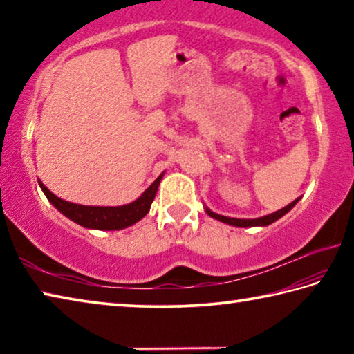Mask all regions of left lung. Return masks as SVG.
<instances>
[{
    "instance_id": "1",
    "label": "left lung",
    "mask_w": 354,
    "mask_h": 354,
    "mask_svg": "<svg viewBox=\"0 0 354 354\" xmlns=\"http://www.w3.org/2000/svg\"><path fill=\"white\" fill-rule=\"evenodd\" d=\"M299 198H297L295 201H292L290 205H287L286 207L279 209V211L273 212V214H268V215H263V217L259 218H231V217H225V215H220V214H215L212 212L211 209L206 207V212L209 217H212L218 221H223L226 225H231V226H239V227H251V226H267V225H272L273 221L279 220L283 215H286L287 212L290 211V209L297 205Z\"/></svg>"
}]
</instances>
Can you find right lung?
Returning a JSON list of instances; mask_svg holds the SVG:
<instances>
[{
	"label": "right lung",
	"mask_w": 354,
	"mask_h": 354,
	"mask_svg": "<svg viewBox=\"0 0 354 354\" xmlns=\"http://www.w3.org/2000/svg\"><path fill=\"white\" fill-rule=\"evenodd\" d=\"M162 175L149 185L143 194L136 201L123 206H82L76 203L65 201L59 198L53 192L45 187V184L39 181L40 189L44 190L46 198L55 206L59 212L64 214L65 217L73 220L75 223L81 225L88 230H103V231H115L123 230L131 225L137 223L148 214L151 203L156 196V192L160 184Z\"/></svg>",
	"instance_id": "right-lung-1"
}]
</instances>
